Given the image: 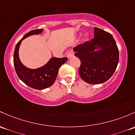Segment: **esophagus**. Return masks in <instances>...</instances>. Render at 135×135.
Segmentation results:
<instances>
[{"instance_id":"obj_1","label":"esophagus","mask_w":135,"mask_h":135,"mask_svg":"<svg viewBox=\"0 0 135 135\" xmlns=\"http://www.w3.org/2000/svg\"><path fill=\"white\" fill-rule=\"evenodd\" d=\"M73 56H74V54L73 52H72V51H70V52H67V54H66V57H67L69 59H70V58H72Z\"/></svg>"}]
</instances>
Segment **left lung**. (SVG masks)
<instances>
[{
  "mask_svg": "<svg viewBox=\"0 0 135 135\" xmlns=\"http://www.w3.org/2000/svg\"><path fill=\"white\" fill-rule=\"evenodd\" d=\"M94 39L74 48L81 61L79 74L90 84H100L113 76L119 61V52L110 33L94 28Z\"/></svg>",
  "mask_w": 135,
  "mask_h": 135,
  "instance_id": "left-lung-1",
  "label": "left lung"
}]
</instances>
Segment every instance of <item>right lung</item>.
<instances>
[{"mask_svg": "<svg viewBox=\"0 0 135 135\" xmlns=\"http://www.w3.org/2000/svg\"><path fill=\"white\" fill-rule=\"evenodd\" d=\"M43 29H37L27 33L16 45L13 55V64L19 79L28 86L37 89H46L54 84L57 76L59 68L67 61V57H52L45 65L35 69H29L21 63L19 50L22 41L33 35H39Z\"/></svg>", "mask_w": 135, "mask_h": 135, "instance_id": "obj_1", "label": "right lung"}]
</instances>
